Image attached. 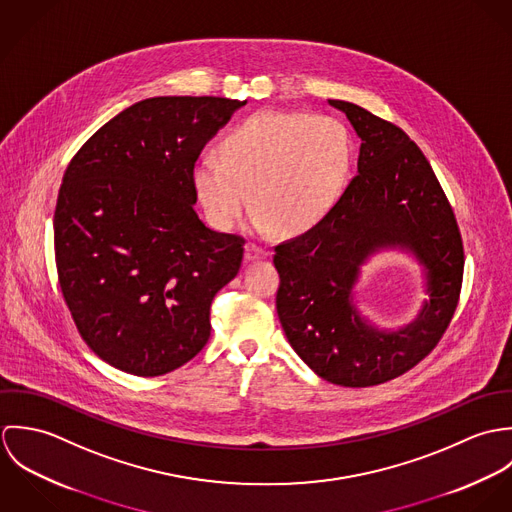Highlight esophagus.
<instances>
[{"label": "esophagus", "instance_id": "esophagus-1", "mask_svg": "<svg viewBox=\"0 0 512 512\" xmlns=\"http://www.w3.org/2000/svg\"><path fill=\"white\" fill-rule=\"evenodd\" d=\"M266 256H268L266 250H264L262 246L254 244V242H248L246 248H244V258H246V262H250V260H260V258H266Z\"/></svg>", "mask_w": 512, "mask_h": 512}]
</instances>
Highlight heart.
<instances>
[{"mask_svg":"<svg viewBox=\"0 0 512 512\" xmlns=\"http://www.w3.org/2000/svg\"><path fill=\"white\" fill-rule=\"evenodd\" d=\"M217 157H199L193 189L213 226L232 230L250 207L256 226L297 236L335 203L351 165L345 126L331 116L256 112L238 124Z\"/></svg>","mask_w":512,"mask_h":512,"instance_id":"heart-1","label":"heart"}]
</instances>
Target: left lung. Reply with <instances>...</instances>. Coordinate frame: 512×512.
<instances>
[{
  "label": "left lung",
  "instance_id": "obj_1",
  "mask_svg": "<svg viewBox=\"0 0 512 512\" xmlns=\"http://www.w3.org/2000/svg\"><path fill=\"white\" fill-rule=\"evenodd\" d=\"M361 138L359 173L313 228L274 250L276 307L293 351L323 380L349 388L388 382L424 361L459 303L463 240L438 177L408 134L365 108L329 100ZM402 245L427 268L431 301L400 332H378L352 305L358 266Z\"/></svg>",
  "mask_w": 512,
  "mask_h": 512
}]
</instances>
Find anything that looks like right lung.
Segmentation results:
<instances>
[{
  "label": "right lung",
  "mask_w": 512,
  "mask_h": 512,
  "mask_svg": "<svg viewBox=\"0 0 512 512\" xmlns=\"http://www.w3.org/2000/svg\"><path fill=\"white\" fill-rule=\"evenodd\" d=\"M240 100L155 96L76 151L55 209L59 286L82 341L136 376L189 363L211 337V303L240 270L244 238L195 213L191 171Z\"/></svg>",
  "instance_id": "obj_1"
}]
</instances>
